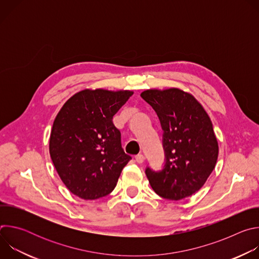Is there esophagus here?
Segmentation results:
<instances>
[{
  "mask_svg": "<svg viewBox=\"0 0 259 259\" xmlns=\"http://www.w3.org/2000/svg\"><path fill=\"white\" fill-rule=\"evenodd\" d=\"M135 161H136L137 163H139V164L143 163V161H144V157H143V155H142V154H138V155H136V156H135Z\"/></svg>",
  "mask_w": 259,
  "mask_h": 259,
  "instance_id": "esophagus-1",
  "label": "esophagus"
}]
</instances>
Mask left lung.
Listing matches in <instances>:
<instances>
[{
  "instance_id": "left-lung-1",
  "label": "left lung",
  "mask_w": 259,
  "mask_h": 259,
  "mask_svg": "<svg viewBox=\"0 0 259 259\" xmlns=\"http://www.w3.org/2000/svg\"><path fill=\"white\" fill-rule=\"evenodd\" d=\"M140 96L155 109L163 130L164 167L145 169L151 187L167 200L194 195L204 186L218 157L209 116L193 95L177 88L151 89Z\"/></svg>"
}]
</instances>
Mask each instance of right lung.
Listing matches in <instances>:
<instances>
[{
  "instance_id": "1",
  "label": "right lung",
  "mask_w": 259,
  "mask_h": 259,
  "mask_svg": "<svg viewBox=\"0 0 259 259\" xmlns=\"http://www.w3.org/2000/svg\"><path fill=\"white\" fill-rule=\"evenodd\" d=\"M132 91L83 90L57 114L49 142L54 167L70 193L84 200L107 196L131 160L113 117Z\"/></svg>"
}]
</instances>
